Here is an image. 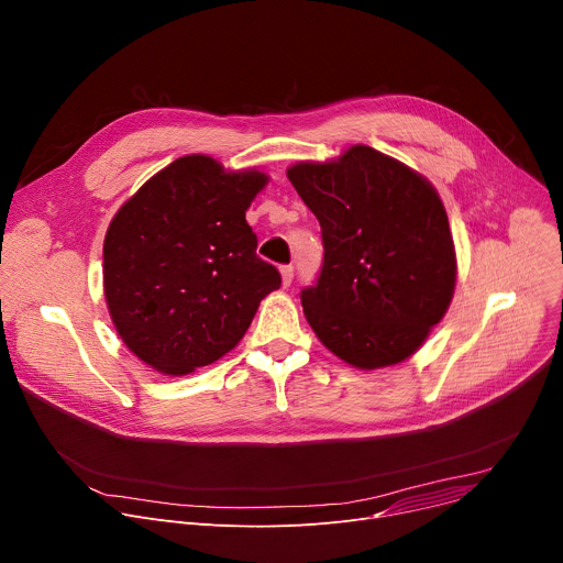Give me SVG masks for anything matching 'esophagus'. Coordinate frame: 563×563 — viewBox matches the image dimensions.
Segmentation results:
<instances>
[{
	"label": "esophagus",
	"instance_id": "obj_1",
	"mask_svg": "<svg viewBox=\"0 0 563 563\" xmlns=\"http://www.w3.org/2000/svg\"><path fill=\"white\" fill-rule=\"evenodd\" d=\"M292 277H295V268H292L290 264H288V266H282V284H284V286H290Z\"/></svg>",
	"mask_w": 563,
	"mask_h": 563
}]
</instances>
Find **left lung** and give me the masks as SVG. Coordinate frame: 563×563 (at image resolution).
I'll return each mask as SVG.
<instances>
[{"mask_svg": "<svg viewBox=\"0 0 563 563\" xmlns=\"http://www.w3.org/2000/svg\"><path fill=\"white\" fill-rule=\"evenodd\" d=\"M316 213L324 256L301 307L335 356L361 369L419 350L453 297L455 250L444 205L421 176L369 146L288 168Z\"/></svg>", "mask_w": 563, "mask_h": 563, "instance_id": "1", "label": "left lung"}]
</instances>
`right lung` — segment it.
Here are the masks:
<instances>
[{
    "label": "right lung",
    "instance_id": "right-lung-1",
    "mask_svg": "<svg viewBox=\"0 0 563 563\" xmlns=\"http://www.w3.org/2000/svg\"><path fill=\"white\" fill-rule=\"evenodd\" d=\"M258 170L225 173L205 155L170 162L112 219L103 288L112 322L135 356L187 374L228 354L258 301L282 286L245 221Z\"/></svg>",
    "mask_w": 563,
    "mask_h": 563
}]
</instances>
